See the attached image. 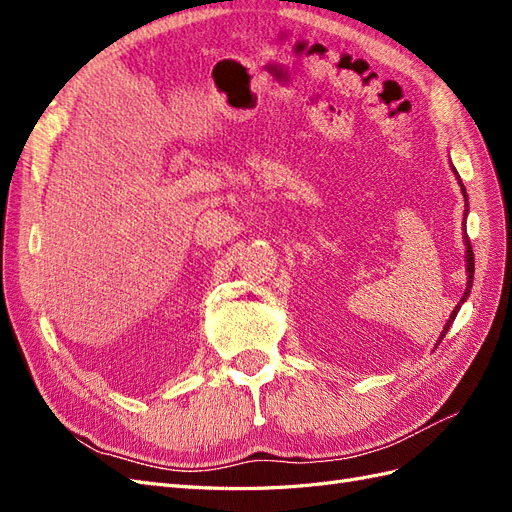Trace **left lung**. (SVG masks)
<instances>
[{
	"label": "left lung",
	"instance_id": "1",
	"mask_svg": "<svg viewBox=\"0 0 512 512\" xmlns=\"http://www.w3.org/2000/svg\"><path fill=\"white\" fill-rule=\"evenodd\" d=\"M461 192H463V196H466V188H463V183H461ZM466 198H468V196H466ZM466 213H468V203H466ZM466 245H468V254H466V258H468V277H470V282H468V288H466V294H463V299H461V303L468 299V294H470V288H472V277H474V252H472V245H470L468 237H466ZM459 307H461V305H457V307H455V312H453L451 320H448V324H446V327H444V333L440 335V342H442V337L446 335L448 327H451V324H453V320H455V316H457V312H459Z\"/></svg>",
	"mask_w": 512,
	"mask_h": 512
}]
</instances>
